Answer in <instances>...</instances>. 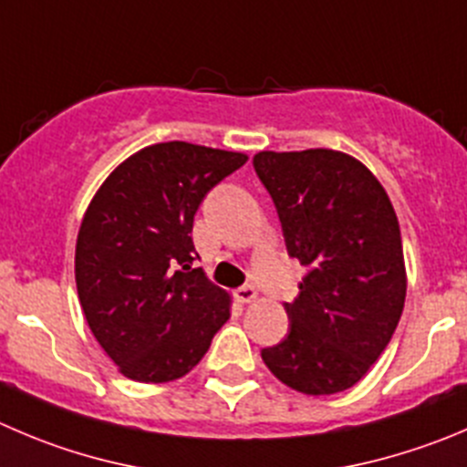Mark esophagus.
Segmentation results:
<instances>
[{
    "mask_svg": "<svg viewBox=\"0 0 467 467\" xmlns=\"http://www.w3.org/2000/svg\"><path fill=\"white\" fill-rule=\"evenodd\" d=\"M236 297H238V300H241V303H254V300H256V288L252 286V284H245V286L238 288Z\"/></svg>",
    "mask_w": 467,
    "mask_h": 467,
    "instance_id": "obj_1",
    "label": "esophagus"
}]
</instances>
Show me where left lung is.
Here are the masks:
<instances>
[{
	"label": "left lung",
	"mask_w": 467,
	"mask_h": 467,
	"mask_svg": "<svg viewBox=\"0 0 467 467\" xmlns=\"http://www.w3.org/2000/svg\"><path fill=\"white\" fill-rule=\"evenodd\" d=\"M254 170L277 208L288 256L307 268L296 300L284 303L286 339L261 358L297 392H344L371 369L401 318L397 213L379 179L341 150H261Z\"/></svg>",
	"instance_id": "left-lung-1"
}]
</instances>
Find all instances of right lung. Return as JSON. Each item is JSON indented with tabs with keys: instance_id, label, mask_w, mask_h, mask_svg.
I'll list each match as a JSON object with an SVG mask.
<instances>
[{
	"instance_id": "1",
	"label": "right lung",
	"mask_w": 467,
	"mask_h": 467,
	"mask_svg": "<svg viewBox=\"0 0 467 467\" xmlns=\"http://www.w3.org/2000/svg\"><path fill=\"white\" fill-rule=\"evenodd\" d=\"M245 153L188 141L146 146L105 179L84 213L75 282L98 344L126 379L188 374L229 318L231 297L192 268V222Z\"/></svg>"
}]
</instances>
